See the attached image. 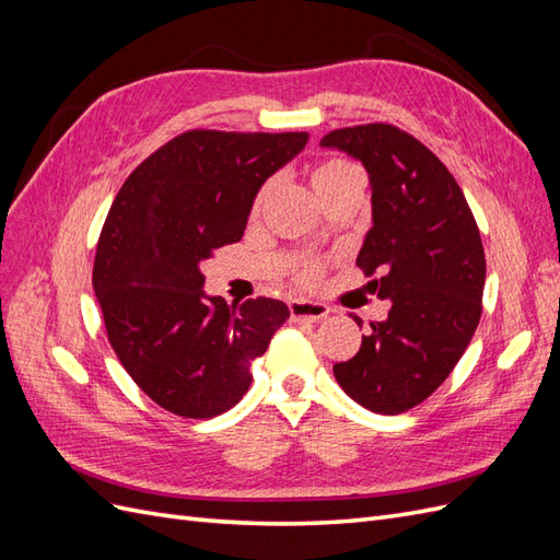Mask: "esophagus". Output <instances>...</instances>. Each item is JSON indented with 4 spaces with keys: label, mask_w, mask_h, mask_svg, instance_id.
<instances>
[{
    "label": "esophagus",
    "mask_w": 560,
    "mask_h": 560,
    "mask_svg": "<svg viewBox=\"0 0 560 560\" xmlns=\"http://www.w3.org/2000/svg\"><path fill=\"white\" fill-rule=\"evenodd\" d=\"M290 313L294 322H317L329 315V306L308 299H294L290 301Z\"/></svg>",
    "instance_id": "1"
}]
</instances>
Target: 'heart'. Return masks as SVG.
Here are the masks:
<instances>
[{"label":"heart","instance_id":"1","mask_svg":"<svg viewBox=\"0 0 560 560\" xmlns=\"http://www.w3.org/2000/svg\"><path fill=\"white\" fill-rule=\"evenodd\" d=\"M350 182H362V173H360L358 165H352V163L341 161V159H331V161L319 163L315 171H313V175H311V184H313V189L317 194H325L329 189H336V186H343V184H350ZM266 191L268 189H264L259 194L257 208L261 206V200L266 198ZM301 278L306 280V282H313L317 278V268L315 266H306V268H303Z\"/></svg>","mask_w":560,"mask_h":560}]
</instances>
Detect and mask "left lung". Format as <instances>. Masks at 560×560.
Instances as JSON below:
<instances>
[{"instance_id": "1", "label": "left lung", "mask_w": 560, "mask_h": 560, "mask_svg": "<svg viewBox=\"0 0 560 560\" xmlns=\"http://www.w3.org/2000/svg\"><path fill=\"white\" fill-rule=\"evenodd\" d=\"M319 147L369 173L371 229L358 266L381 276L369 287L389 303L334 376L369 411H409L448 378L477 331L486 284L477 222L448 167L409 132L354 126L331 130Z\"/></svg>"}]
</instances>
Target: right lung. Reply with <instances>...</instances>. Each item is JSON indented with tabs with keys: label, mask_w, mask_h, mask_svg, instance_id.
Segmentation results:
<instances>
[{
	"label": "right lung",
	"mask_w": 560,
	"mask_h": 560,
	"mask_svg": "<svg viewBox=\"0 0 560 560\" xmlns=\"http://www.w3.org/2000/svg\"><path fill=\"white\" fill-rule=\"evenodd\" d=\"M306 142L308 132L189 130L116 194L93 290L116 358L161 409L184 418L229 411L249 389L252 360L290 317L276 299L226 306L208 296L200 264L243 238L264 182Z\"/></svg>",
	"instance_id": "add662e5"
}]
</instances>
